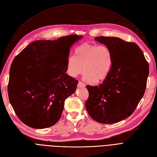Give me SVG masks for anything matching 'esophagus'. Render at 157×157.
I'll use <instances>...</instances> for the list:
<instances>
[{
    "label": "esophagus",
    "instance_id": "1",
    "mask_svg": "<svg viewBox=\"0 0 157 157\" xmlns=\"http://www.w3.org/2000/svg\"><path fill=\"white\" fill-rule=\"evenodd\" d=\"M78 87H85L86 86V84H84V83H82V82H80V81H79L78 82Z\"/></svg>",
    "mask_w": 157,
    "mask_h": 157
}]
</instances>
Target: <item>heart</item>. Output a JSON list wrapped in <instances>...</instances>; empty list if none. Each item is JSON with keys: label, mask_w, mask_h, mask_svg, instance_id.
I'll return each mask as SVG.
<instances>
[{"label": "heart", "mask_w": 157, "mask_h": 157, "mask_svg": "<svg viewBox=\"0 0 157 157\" xmlns=\"http://www.w3.org/2000/svg\"><path fill=\"white\" fill-rule=\"evenodd\" d=\"M112 67V57L109 49L104 46L84 44L75 51V57H69L67 73L77 77L86 72L84 78L89 82H99L109 75Z\"/></svg>", "instance_id": "obj_1"}]
</instances>
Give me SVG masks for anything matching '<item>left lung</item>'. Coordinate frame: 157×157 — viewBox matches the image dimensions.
Returning <instances> with one entry per match:
<instances>
[{
	"instance_id": "8db88e82",
	"label": "left lung",
	"mask_w": 157,
	"mask_h": 157,
	"mask_svg": "<svg viewBox=\"0 0 157 157\" xmlns=\"http://www.w3.org/2000/svg\"><path fill=\"white\" fill-rule=\"evenodd\" d=\"M111 54V71L103 82L87 86L89 97L86 108L90 116L102 124H113L129 117L144 96L149 66L136 44L118 37L98 36Z\"/></svg>"
}]
</instances>
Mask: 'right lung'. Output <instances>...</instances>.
Returning a JSON list of instances; mask_svg holds the SVG:
<instances>
[{
	"label": "right lung",
	"mask_w": 157,
	"mask_h": 157,
	"mask_svg": "<svg viewBox=\"0 0 157 157\" xmlns=\"http://www.w3.org/2000/svg\"><path fill=\"white\" fill-rule=\"evenodd\" d=\"M82 36L69 35L55 40L31 42L14 59L8 92L20 120L29 127H51L60 119L65 100L78 81L66 74L70 48Z\"/></svg>",
	"instance_id": "right-lung-1"
}]
</instances>
